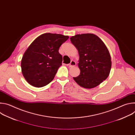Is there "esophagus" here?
I'll use <instances>...</instances> for the list:
<instances>
[{
    "instance_id": "1",
    "label": "esophagus",
    "mask_w": 135,
    "mask_h": 135,
    "mask_svg": "<svg viewBox=\"0 0 135 135\" xmlns=\"http://www.w3.org/2000/svg\"><path fill=\"white\" fill-rule=\"evenodd\" d=\"M76 62H75V61H74V60H71V62H70V63L69 64H68V66L69 67H75V66H76Z\"/></svg>"
}]
</instances>
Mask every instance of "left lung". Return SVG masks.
<instances>
[{
	"label": "left lung",
	"instance_id": "1",
	"mask_svg": "<svg viewBox=\"0 0 135 135\" xmlns=\"http://www.w3.org/2000/svg\"><path fill=\"white\" fill-rule=\"evenodd\" d=\"M78 49L80 74L73 78L81 86L91 89L100 84L108 76L111 69V57L104 43L92 33L76 35L70 38Z\"/></svg>",
	"mask_w": 135,
	"mask_h": 135
}]
</instances>
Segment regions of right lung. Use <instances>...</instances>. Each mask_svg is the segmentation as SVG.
Listing matches in <instances>:
<instances>
[{
	"mask_svg": "<svg viewBox=\"0 0 135 135\" xmlns=\"http://www.w3.org/2000/svg\"><path fill=\"white\" fill-rule=\"evenodd\" d=\"M68 38L61 34L46 33L38 37L30 44L21 64L22 74L30 85L41 88L53 80L62 65L59 47Z\"/></svg>",
	"mask_w": 135,
	"mask_h": 135,
	"instance_id": "1",
	"label": "right lung"
}]
</instances>
